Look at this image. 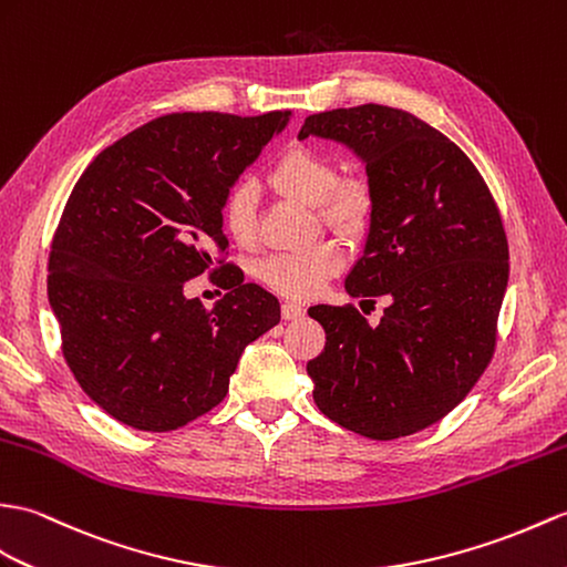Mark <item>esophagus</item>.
Segmentation results:
<instances>
[{
  "label": "esophagus",
  "instance_id": "34e87169",
  "mask_svg": "<svg viewBox=\"0 0 567 567\" xmlns=\"http://www.w3.org/2000/svg\"><path fill=\"white\" fill-rule=\"evenodd\" d=\"M301 316H305V307L297 305V301H285V305H282V319L285 321H297V319H301Z\"/></svg>",
  "mask_w": 567,
  "mask_h": 567
}]
</instances>
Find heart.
Masks as SVG:
<instances>
[{
  "label": "heart",
  "mask_w": 567,
  "mask_h": 567,
  "mask_svg": "<svg viewBox=\"0 0 567 567\" xmlns=\"http://www.w3.org/2000/svg\"><path fill=\"white\" fill-rule=\"evenodd\" d=\"M275 193L289 200L316 207L319 219L340 234H358L372 215V193L358 178L340 181L338 164L313 147L287 150L268 174ZM258 197L254 186H234L224 200V227L236 241H248L256 231ZM346 256L336 241H319L299 251L275 254L260 262V278L275 292L307 299L343 268Z\"/></svg>",
  "instance_id": "heart-1"
}]
</instances>
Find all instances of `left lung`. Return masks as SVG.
<instances>
[{"label": "left lung", "mask_w": 567, "mask_h": 567, "mask_svg": "<svg viewBox=\"0 0 567 567\" xmlns=\"http://www.w3.org/2000/svg\"><path fill=\"white\" fill-rule=\"evenodd\" d=\"M343 144L367 171L372 215L350 297H389L372 326L354 307H311L326 348L307 364L333 423L396 440L437 423L488 367L509 275L503 219L478 168L413 113L367 103L309 115L299 140Z\"/></svg>", "instance_id": "8db88e82"}]
</instances>
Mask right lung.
Returning a JSON list of instances; mask_svg holds the SVG:
<instances>
[{
	"label": "right lung",
	"instance_id": "add662e5",
	"mask_svg": "<svg viewBox=\"0 0 567 567\" xmlns=\"http://www.w3.org/2000/svg\"><path fill=\"white\" fill-rule=\"evenodd\" d=\"M289 117L162 115L76 181L50 248L48 299L79 386L123 425L168 432L213 411L244 348L280 323V301L236 266L219 270L229 292L213 309L183 289L229 246L224 200Z\"/></svg>",
	"mask_w": 567,
	"mask_h": 567
}]
</instances>
